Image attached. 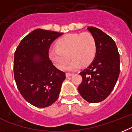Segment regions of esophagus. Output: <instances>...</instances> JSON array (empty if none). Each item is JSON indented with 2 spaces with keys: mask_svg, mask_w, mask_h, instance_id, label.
<instances>
[{
  "mask_svg": "<svg viewBox=\"0 0 132 132\" xmlns=\"http://www.w3.org/2000/svg\"><path fill=\"white\" fill-rule=\"evenodd\" d=\"M74 75V74H72V73H66V77H70V76H72V75Z\"/></svg>",
  "mask_w": 132,
  "mask_h": 132,
  "instance_id": "1",
  "label": "esophagus"
}]
</instances>
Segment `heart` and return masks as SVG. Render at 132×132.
Segmentation results:
<instances>
[{
  "label": "heart",
  "instance_id": "heart-1",
  "mask_svg": "<svg viewBox=\"0 0 132 132\" xmlns=\"http://www.w3.org/2000/svg\"><path fill=\"white\" fill-rule=\"evenodd\" d=\"M56 48L49 50V56L54 65L62 69L69 60L73 59L64 69L75 71L81 66H87L93 61L97 53V44L89 33L70 34L57 41Z\"/></svg>",
  "mask_w": 132,
  "mask_h": 132
}]
</instances>
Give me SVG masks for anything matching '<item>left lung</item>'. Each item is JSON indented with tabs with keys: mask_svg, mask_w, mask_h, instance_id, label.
Listing matches in <instances>:
<instances>
[{
	"mask_svg": "<svg viewBox=\"0 0 132 132\" xmlns=\"http://www.w3.org/2000/svg\"><path fill=\"white\" fill-rule=\"evenodd\" d=\"M97 44V53L91 64L80 73L82 81L79 93L92 103L105 100L113 89L119 75V54L117 45L109 35L101 29L88 27Z\"/></svg>",
	"mask_w": 132,
	"mask_h": 132,
	"instance_id": "left-lung-1",
	"label": "left lung"
}]
</instances>
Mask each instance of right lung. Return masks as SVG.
Wrapping results in <instances>:
<instances>
[{"label": "right lung", "instance_id": "obj_1", "mask_svg": "<svg viewBox=\"0 0 132 132\" xmlns=\"http://www.w3.org/2000/svg\"><path fill=\"white\" fill-rule=\"evenodd\" d=\"M63 33L37 29L26 35L15 52L14 77L23 97L32 105L44 108L59 97L66 75L49 57L51 44Z\"/></svg>", "mask_w": 132, "mask_h": 132}]
</instances>
